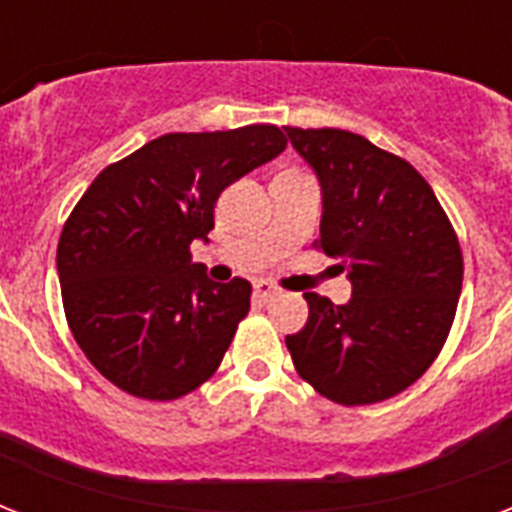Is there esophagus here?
<instances>
[{"label": "esophagus", "instance_id": "34e87169", "mask_svg": "<svg viewBox=\"0 0 512 512\" xmlns=\"http://www.w3.org/2000/svg\"><path fill=\"white\" fill-rule=\"evenodd\" d=\"M255 295H257V300H263V303H268V300H273V297L279 295V289L273 287L271 281H257V284H255Z\"/></svg>", "mask_w": 512, "mask_h": 512}]
</instances>
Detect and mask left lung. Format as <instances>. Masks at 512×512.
Returning <instances> with one entry per match:
<instances>
[{
  "instance_id": "1",
  "label": "left lung",
  "mask_w": 512,
  "mask_h": 512,
  "mask_svg": "<svg viewBox=\"0 0 512 512\" xmlns=\"http://www.w3.org/2000/svg\"><path fill=\"white\" fill-rule=\"evenodd\" d=\"M321 183L324 255L340 257L345 305L308 292L287 335L297 374L342 406L377 404L417 382L444 348L462 289V249L412 164L348 130L284 127Z\"/></svg>"
}]
</instances>
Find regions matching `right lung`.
I'll return each instance as SVG.
<instances>
[{
  "mask_svg": "<svg viewBox=\"0 0 512 512\" xmlns=\"http://www.w3.org/2000/svg\"><path fill=\"white\" fill-rule=\"evenodd\" d=\"M287 148L276 124L170 132L108 164L58 241L63 311L76 345L116 388L175 401L217 372L252 284H215L191 260L220 193Z\"/></svg>",
  "mask_w": 512,
  "mask_h": 512,
  "instance_id": "1",
  "label": "right lung"
}]
</instances>
